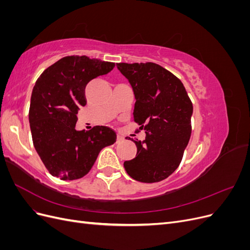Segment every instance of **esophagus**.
<instances>
[{"label": "esophagus", "mask_w": 250, "mask_h": 250, "mask_svg": "<svg viewBox=\"0 0 250 250\" xmlns=\"http://www.w3.org/2000/svg\"><path fill=\"white\" fill-rule=\"evenodd\" d=\"M123 140H124V138L122 137V135L117 134V142H121V141H123Z\"/></svg>", "instance_id": "34e87169"}]
</instances>
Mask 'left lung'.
Segmentation results:
<instances>
[{"label":"left lung","instance_id":"8db88e82","mask_svg":"<svg viewBox=\"0 0 250 250\" xmlns=\"http://www.w3.org/2000/svg\"><path fill=\"white\" fill-rule=\"evenodd\" d=\"M129 81L135 104L134 122L146 138L133 141L137 155L124 162L131 178L141 183H157L169 177L183 160L191 138L193 104L176 76L153 62L117 63Z\"/></svg>","mask_w":250,"mask_h":250}]
</instances>
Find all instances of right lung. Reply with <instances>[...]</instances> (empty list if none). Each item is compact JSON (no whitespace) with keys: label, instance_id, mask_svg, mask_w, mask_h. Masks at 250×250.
I'll return each instance as SVG.
<instances>
[{"label":"right lung","instance_id":"add662e5","mask_svg":"<svg viewBox=\"0 0 250 250\" xmlns=\"http://www.w3.org/2000/svg\"><path fill=\"white\" fill-rule=\"evenodd\" d=\"M115 63L87 56H66L44 70L36 80L29 109L33 145L53 176L62 180L83 177L100 151L117 134L106 126L76 130L77 113L86 104L88 82L108 74Z\"/></svg>","mask_w":250,"mask_h":250}]
</instances>
